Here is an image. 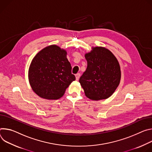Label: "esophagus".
Masks as SVG:
<instances>
[{
	"label": "esophagus",
	"instance_id": "obj_1",
	"mask_svg": "<svg viewBox=\"0 0 152 152\" xmlns=\"http://www.w3.org/2000/svg\"><path fill=\"white\" fill-rule=\"evenodd\" d=\"M80 74H79V73H78V74H77L76 75H75V78H76V80H79V78H80Z\"/></svg>",
	"mask_w": 152,
	"mask_h": 152
}]
</instances>
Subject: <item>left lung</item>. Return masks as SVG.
<instances>
[{"label": "left lung", "instance_id": "obj_1", "mask_svg": "<svg viewBox=\"0 0 152 152\" xmlns=\"http://www.w3.org/2000/svg\"><path fill=\"white\" fill-rule=\"evenodd\" d=\"M91 49L85 55L88 67L79 82L86 96L90 99H106L120 85V65L114 54L106 48L92 46Z\"/></svg>", "mask_w": 152, "mask_h": 152}]
</instances>
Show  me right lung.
Returning <instances> with one entry per match:
<instances>
[{"label": "right lung", "mask_w": 152, "mask_h": 152, "mask_svg": "<svg viewBox=\"0 0 152 152\" xmlns=\"http://www.w3.org/2000/svg\"><path fill=\"white\" fill-rule=\"evenodd\" d=\"M66 56V50L51 45L42 49L33 58L28 69V80L32 91L39 96L48 100L58 99L75 80Z\"/></svg>", "instance_id": "add662e5"}]
</instances>
